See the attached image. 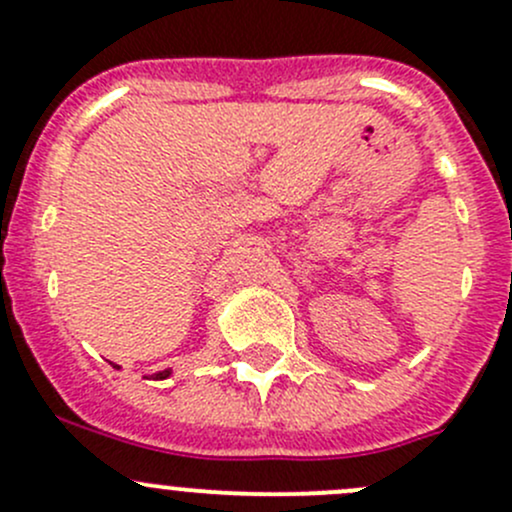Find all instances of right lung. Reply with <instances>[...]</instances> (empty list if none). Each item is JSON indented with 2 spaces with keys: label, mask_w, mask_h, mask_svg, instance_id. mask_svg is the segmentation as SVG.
Listing matches in <instances>:
<instances>
[{
  "label": "right lung",
  "mask_w": 512,
  "mask_h": 512,
  "mask_svg": "<svg viewBox=\"0 0 512 512\" xmlns=\"http://www.w3.org/2000/svg\"><path fill=\"white\" fill-rule=\"evenodd\" d=\"M116 369H121V366H116ZM170 376V369H165V371H158V374H153V379H168Z\"/></svg>",
  "instance_id": "obj_1"
}]
</instances>
